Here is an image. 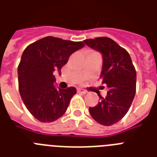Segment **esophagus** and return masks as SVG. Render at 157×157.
<instances>
[{
	"label": "esophagus",
	"instance_id": "obj_1",
	"mask_svg": "<svg viewBox=\"0 0 157 157\" xmlns=\"http://www.w3.org/2000/svg\"><path fill=\"white\" fill-rule=\"evenodd\" d=\"M77 92L80 94H86L87 93V91L83 90V89H77Z\"/></svg>",
	"mask_w": 157,
	"mask_h": 157
}]
</instances>
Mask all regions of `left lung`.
I'll list each match as a JSON object with an SVG mask.
<instances>
[{"label":"left lung","instance_id":"left-lung-1","mask_svg":"<svg viewBox=\"0 0 157 157\" xmlns=\"http://www.w3.org/2000/svg\"><path fill=\"white\" fill-rule=\"evenodd\" d=\"M84 42L103 54L100 78L108 89L107 96L90 107L94 120L103 125H112L125 116L136 92V70L129 53L111 38L87 39Z\"/></svg>","mask_w":157,"mask_h":157}]
</instances>
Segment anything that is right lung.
<instances>
[{
    "mask_svg": "<svg viewBox=\"0 0 157 157\" xmlns=\"http://www.w3.org/2000/svg\"><path fill=\"white\" fill-rule=\"evenodd\" d=\"M84 45L81 41L46 36L23 51L18 67V90L27 109L39 121H54L66 112L76 90H57L54 71L61 73L70 55Z\"/></svg>",
    "mask_w": 157,
    "mask_h": 157,
    "instance_id": "right-lung-1",
    "label": "right lung"
}]
</instances>
